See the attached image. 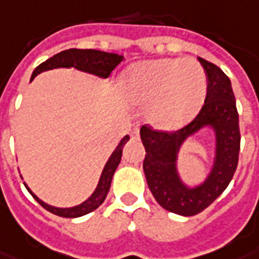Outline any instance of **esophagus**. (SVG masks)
I'll return each instance as SVG.
<instances>
[{
    "instance_id": "34e87169",
    "label": "esophagus",
    "mask_w": 259,
    "mask_h": 259,
    "mask_svg": "<svg viewBox=\"0 0 259 259\" xmlns=\"http://www.w3.org/2000/svg\"><path fill=\"white\" fill-rule=\"evenodd\" d=\"M130 136H132V139H133V140L139 139V129L136 127V129L132 130V132H130Z\"/></svg>"
}]
</instances>
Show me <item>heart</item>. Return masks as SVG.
I'll return each instance as SVG.
<instances>
[{
	"label": "heart",
	"mask_w": 259,
	"mask_h": 259,
	"mask_svg": "<svg viewBox=\"0 0 259 259\" xmlns=\"http://www.w3.org/2000/svg\"><path fill=\"white\" fill-rule=\"evenodd\" d=\"M126 100L145 105L149 123L178 129L196 116L207 95V76L195 59H151L130 66L122 79Z\"/></svg>",
	"instance_id": "b5f03b06"
}]
</instances>
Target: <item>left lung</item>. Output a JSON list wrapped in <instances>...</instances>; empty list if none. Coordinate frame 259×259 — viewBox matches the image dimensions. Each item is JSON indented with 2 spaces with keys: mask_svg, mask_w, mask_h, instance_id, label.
Masks as SVG:
<instances>
[{
  "mask_svg": "<svg viewBox=\"0 0 259 259\" xmlns=\"http://www.w3.org/2000/svg\"><path fill=\"white\" fill-rule=\"evenodd\" d=\"M207 76V95L198 116L174 133L140 129L144 144L143 163L145 180L156 202L167 211L178 215H195L208 207L221 195L236 171L240 132L239 115L232 85L221 68L198 57ZM207 127L214 136V158L202 183L188 186L179 174V151L189 137Z\"/></svg>",
  "mask_w": 259,
  "mask_h": 259,
  "instance_id": "left-lung-1",
  "label": "left lung"
}]
</instances>
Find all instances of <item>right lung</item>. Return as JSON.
<instances>
[{
	"mask_svg": "<svg viewBox=\"0 0 259 259\" xmlns=\"http://www.w3.org/2000/svg\"><path fill=\"white\" fill-rule=\"evenodd\" d=\"M122 60H123V56L118 55V53H108V52L96 51V49H75V48H72V49H67V51L57 53L51 59H48L47 61H44L42 64H39L32 72L30 82L44 71L53 70V68H71V67L83 71V72H88V74H92V75L99 76V78H103V79H107L112 72V70ZM127 141H129V136H124L123 139L120 140L119 144L116 145L114 152L111 154V156L107 160V163L101 171L100 180H99L97 187L93 191V193L86 200L76 204V206L55 207V206H51V204H48L38 198L37 195L28 188L26 183H24V187L27 188L28 192L32 195V198L35 199L42 207L48 211H51L52 214H55V215L64 218H78L85 215V214H89L97 207H100L107 198V193L110 191L111 181L114 177L115 170L119 166L120 159H122V149Z\"/></svg>",
	"mask_w": 259,
	"mask_h": 259,
	"instance_id": "1",
	"label": "right lung"
}]
</instances>
